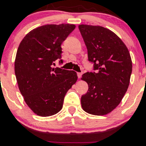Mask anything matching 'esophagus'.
<instances>
[{
    "label": "esophagus",
    "instance_id": "esophagus-1",
    "mask_svg": "<svg viewBox=\"0 0 146 146\" xmlns=\"http://www.w3.org/2000/svg\"><path fill=\"white\" fill-rule=\"evenodd\" d=\"M77 74H78V78H80L82 77V73H78Z\"/></svg>",
    "mask_w": 146,
    "mask_h": 146
}]
</instances>
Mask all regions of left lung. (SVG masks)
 Instances as JSON below:
<instances>
[{"mask_svg":"<svg viewBox=\"0 0 146 146\" xmlns=\"http://www.w3.org/2000/svg\"><path fill=\"white\" fill-rule=\"evenodd\" d=\"M79 29L88 50V60L96 73L87 72L81 80L88 84L81 104L86 113L104 115L119 104L130 84L132 63L123 42L110 29L80 25Z\"/></svg>","mask_w":146,"mask_h":146,"instance_id":"obj_1","label":"left lung"}]
</instances>
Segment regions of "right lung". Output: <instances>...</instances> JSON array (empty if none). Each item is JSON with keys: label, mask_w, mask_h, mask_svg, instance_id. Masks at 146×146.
<instances>
[{"label": "right lung", "mask_w": 146, "mask_h": 146, "mask_svg": "<svg viewBox=\"0 0 146 146\" xmlns=\"http://www.w3.org/2000/svg\"><path fill=\"white\" fill-rule=\"evenodd\" d=\"M75 28L71 24L42 25L29 31L18 46L14 62L18 88L38 116L60 111L65 95L78 80L74 71L52 67L61 58L62 43Z\"/></svg>", "instance_id": "right-lung-1"}]
</instances>
